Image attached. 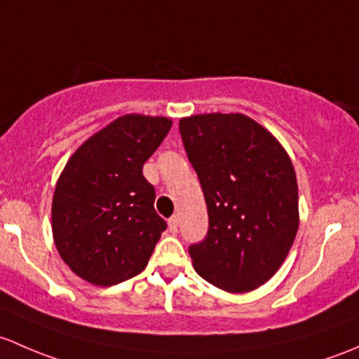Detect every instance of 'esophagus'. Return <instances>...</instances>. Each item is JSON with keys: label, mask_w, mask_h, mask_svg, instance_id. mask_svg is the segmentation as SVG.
Wrapping results in <instances>:
<instances>
[{"label": "esophagus", "mask_w": 359, "mask_h": 359, "mask_svg": "<svg viewBox=\"0 0 359 359\" xmlns=\"http://www.w3.org/2000/svg\"><path fill=\"white\" fill-rule=\"evenodd\" d=\"M168 224H169V231H171V233H178V226H180V217L176 216H171L169 217V221H168Z\"/></svg>", "instance_id": "34e87169"}]
</instances>
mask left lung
I'll return each instance as SVG.
<instances>
[{"label":"left lung","mask_w":359,"mask_h":359,"mask_svg":"<svg viewBox=\"0 0 359 359\" xmlns=\"http://www.w3.org/2000/svg\"><path fill=\"white\" fill-rule=\"evenodd\" d=\"M188 161L209 214L194 268L217 289L250 292L285 261L299 228L294 165L278 140L243 114H201L180 121Z\"/></svg>","instance_id":"left-lung-1"}]
</instances>
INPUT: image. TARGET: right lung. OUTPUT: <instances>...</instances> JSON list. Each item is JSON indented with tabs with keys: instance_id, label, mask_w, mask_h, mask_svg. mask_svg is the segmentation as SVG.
Instances as JSON below:
<instances>
[{
	"instance_id": "obj_1",
	"label": "right lung",
	"mask_w": 359,
	"mask_h": 359,
	"mask_svg": "<svg viewBox=\"0 0 359 359\" xmlns=\"http://www.w3.org/2000/svg\"><path fill=\"white\" fill-rule=\"evenodd\" d=\"M172 121L128 114L88 138L55 188L51 228L65 264L86 282L110 287L145 269L168 228L155 212L143 164Z\"/></svg>"
}]
</instances>
